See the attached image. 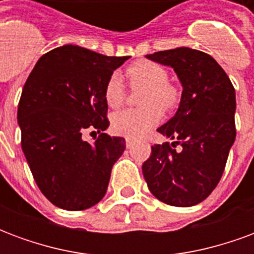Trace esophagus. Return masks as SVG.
I'll return each instance as SVG.
<instances>
[{"mask_svg":"<svg viewBox=\"0 0 254 254\" xmlns=\"http://www.w3.org/2000/svg\"><path fill=\"white\" fill-rule=\"evenodd\" d=\"M125 143H127V147H130L133 143H134V140L132 137H127L125 138Z\"/></svg>","mask_w":254,"mask_h":254,"instance_id":"34e87169","label":"esophagus"}]
</instances>
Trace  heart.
<instances>
[{"mask_svg":"<svg viewBox=\"0 0 254 254\" xmlns=\"http://www.w3.org/2000/svg\"><path fill=\"white\" fill-rule=\"evenodd\" d=\"M127 77L132 88L144 87L140 95L138 109H125L111 117V127L118 134L138 137L156 127L163 117V109L171 110L180 102L176 85L167 81L169 73L159 64L152 61H136L127 67ZM105 100L117 109L125 102L127 91L121 77L111 74L105 85Z\"/></svg>","mask_w":254,"mask_h":254,"instance_id":"b5f03b06","label":"heart"}]
</instances>
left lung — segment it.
Listing matches in <instances>:
<instances>
[{"mask_svg":"<svg viewBox=\"0 0 254 254\" xmlns=\"http://www.w3.org/2000/svg\"><path fill=\"white\" fill-rule=\"evenodd\" d=\"M147 58L174 67L184 91L176 116L158 129L174 141L151 147L144 178L158 200L191 207L212 193L223 174L237 133L235 89L222 66L200 50L178 47Z\"/></svg>","mask_w":254,"mask_h":254,"instance_id":"left-lung-1","label":"left lung"}]
</instances>
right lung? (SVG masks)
I'll list each match as a JSON object with an SVG mask.
<instances>
[{
    "label": "right lung",
    "mask_w": 254,
    "mask_h": 254,
    "mask_svg": "<svg viewBox=\"0 0 254 254\" xmlns=\"http://www.w3.org/2000/svg\"><path fill=\"white\" fill-rule=\"evenodd\" d=\"M127 58L65 45L43 54L25 81L17 109L21 148L56 207L83 211L106 194L125 138L103 133L110 124L103 91ZM95 130L94 143L84 142L82 133Z\"/></svg>",
    "instance_id": "right-lung-1"
}]
</instances>
